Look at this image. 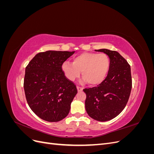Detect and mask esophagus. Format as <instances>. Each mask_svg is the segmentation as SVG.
Instances as JSON below:
<instances>
[{
    "instance_id": "esophagus-1",
    "label": "esophagus",
    "mask_w": 154,
    "mask_h": 154,
    "mask_svg": "<svg viewBox=\"0 0 154 154\" xmlns=\"http://www.w3.org/2000/svg\"><path fill=\"white\" fill-rule=\"evenodd\" d=\"M76 88H77V90H78V92H81V91H83V88H82V87H77Z\"/></svg>"
}]
</instances>
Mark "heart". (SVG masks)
<instances>
[{
	"label": "heart",
	"mask_w": 154,
	"mask_h": 154,
	"mask_svg": "<svg viewBox=\"0 0 154 154\" xmlns=\"http://www.w3.org/2000/svg\"><path fill=\"white\" fill-rule=\"evenodd\" d=\"M110 60L105 53H83L73 58L72 63L65 62L62 71L69 81L73 82L82 75V82L97 85L103 82L109 72Z\"/></svg>",
	"instance_id": "b5f03b06"
}]
</instances>
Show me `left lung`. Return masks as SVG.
<instances>
[{
  "instance_id": "1",
  "label": "left lung",
  "mask_w": 154,
  "mask_h": 154,
  "mask_svg": "<svg viewBox=\"0 0 154 154\" xmlns=\"http://www.w3.org/2000/svg\"><path fill=\"white\" fill-rule=\"evenodd\" d=\"M109 57L110 69L98 87L83 90L86 94L85 110L98 122H107L118 116L127 105L132 89L131 69L122 56L106 49L96 50Z\"/></svg>"
}]
</instances>
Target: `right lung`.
<instances>
[{
	"instance_id": "add662e5",
	"label": "right lung",
	"mask_w": 154,
	"mask_h": 154,
	"mask_svg": "<svg viewBox=\"0 0 154 154\" xmlns=\"http://www.w3.org/2000/svg\"><path fill=\"white\" fill-rule=\"evenodd\" d=\"M74 51H48L35 56L25 71L24 88L31 109L42 119L58 122L69 114L77 94L62 66Z\"/></svg>"
}]
</instances>
